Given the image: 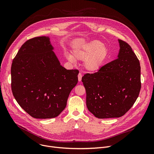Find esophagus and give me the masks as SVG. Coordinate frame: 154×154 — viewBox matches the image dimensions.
<instances>
[{
    "label": "esophagus",
    "instance_id": "obj_1",
    "mask_svg": "<svg viewBox=\"0 0 154 154\" xmlns=\"http://www.w3.org/2000/svg\"><path fill=\"white\" fill-rule=\"evenodd\" d=\"M82 74L80 72L78 75V80H79V82H81L82 81Z\"/></svg>",
    "mask_w": 154,
    "mask_h": 154
}]
</instances>
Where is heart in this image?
Listing matches in <instances>:
<instances>
[{"label": "heart", "instance_id": "1", "mask_svg": "<svg viewBox=\"0 0 154 154\" xmlns=\"http://www.w3.org/2000/svg\"><path fill=\"white\" fill-rule=\"evenodd\" d=\"M108 54L106 47L101 42L94 40L75 48L73 55L67 53L65 56L72 63H75L76 60L83 61V66L85 70L88 72L95 73L102 69Z\"/></svg>", "mask_w": 154, "mask_h": 154}]
</instances>
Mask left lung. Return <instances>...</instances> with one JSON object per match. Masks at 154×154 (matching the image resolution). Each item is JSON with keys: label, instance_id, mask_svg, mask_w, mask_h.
<instances>
[{"label": "left lung", "instance_id": "8db88e82", "mask_svg": "<svg viewBox=\"0 0 154 154\" xmlns=\"http://www.w3.org/2000/svg\"><path fill=\"white\" fill-rule=\"evenodd\" d=\"M118 58L82 81L88 110L100 119L119 118L133 106L141 90V67L130 45L118 39Z\"/></svg>", "mask_w": 154, "mask_h": 154}]
</instances>
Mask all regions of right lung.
<instances>
[{"mask_svg":"<svg viewBox=\"0 0 154 154\" xmlns=\"http://www.w3.org/2000/svg\"><path fill=\"white\" fill-rule=\"evenodd\" d=\"M54 50L49 36L36 37L21 46L12 63L13 94L34 118L58 116L78 82L79 71L63 67Z\"/></svg>","mask_w":154,"mask_h":154,"instance_id":"right-lung-1","label":"right lung"}]
</instances>
